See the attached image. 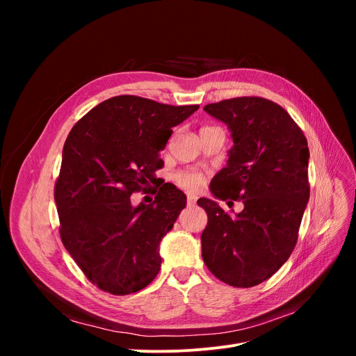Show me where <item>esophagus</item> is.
I'll return each instance as SVG.
<instances>
[{"label": "esophagus", "instance_id": "obj_1", "mask_svg": "<svg viewBox=\"0 0 356 356\" xmlns=\"http://www.w3.org/2000/svg\"><path fill=\"white\" fill-rule=\"evenodd\" d=\"M196 200H197V197L195 195H188L187 196V203L190 204V207H193V204H196Z\"/></svg>", "mask_w": 356, "mask_h": 356}]
</instances>
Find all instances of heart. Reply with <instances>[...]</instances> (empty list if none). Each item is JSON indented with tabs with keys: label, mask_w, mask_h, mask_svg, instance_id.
<instances>
[{
	"label": "heart",
	"mask_w": 356,
	"mask_h": 356,
	"mask_svg": "<svg viewBox=\"0 0 356 356\" xmlns=\"http://www.w3.org/2000/svg\"><path fill=\"white\" fill-rule=\"evenodd\" d=\"M175 179L179 186L190 191L197 190L202 184V177L196 174V172H182V174H178L175 177Z\"/></svg>",
	"instance_id": "1"
}]
</instances>
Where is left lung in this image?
I'll return each instance as SVG.
<instances>
[{
    "mask_svg": "<svg viewBox=\"0 0 356 356\" xmlns=\"http://www.w3.org/2000/svg\"><path fill=\"white\" fill-rule=\"evenodd\" d=\"M203 110L227 124L234 145L211 181L215 199L197 200L208 213L202 258L220 281L250 288L276 273L297 243L310 193L307 141L282 106L264 98L243 96ZM225 198L242 200L243 212L224 213L216 200Z\"/></svg>",
    "mask_w": 356,
    "mask_h": 356,
    "instance_id": "8db88e82",
    "label": "left lung"
}]
</instances>
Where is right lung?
<instances>
[{"instance_id": "1", "label": "right lung", "mask_w": 356, "mask_h": 356, "mask_svg": "<svg viewBox=\"0 0 356 356\" xmlns=\"http://www.w3.org/2000/svg\"><path fill=\"white\" fill-rule=\"evenodd\" d=\"M197 110L122 95L96 105L71 129L55 187L60 239L106 293H136L160 270V242L187 197L168 184L149 204L134 207L131 195L154 182L172 127Z\"/></svg>"}]
</instances>
